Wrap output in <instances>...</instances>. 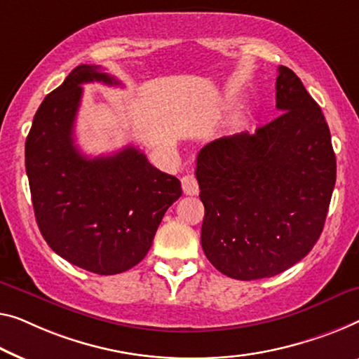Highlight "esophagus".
Returning <instances> with one entry per match:
<instances>
[{
    "instance_id": "obj_1",
    "label": "esophagus",
    "mask_w": 359,
    "mask_h": 359,
    "mask_svg": "<svg viewBox=\"0 0 359 359\" xmlns=\"http://www.w3.org/2000/svg\"><path fill=\"white\" fill-rule=\"evenodd\" d=\"M182 190H184L185 195L189 196H194L198 194V182L195 179V175L191 174H187L182 177Z\"/></svg>"
}]
</instances>
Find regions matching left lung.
<instances>
[{
	"mask_svg": "<svg viewBox=\"0 0 359 359\" xmlns=\"http://www.w3.org/2000/svg\"><path fill=\"white\" fill-rule=\"evenodd\" d=\"M279 117L208 143L196 158L201 247L237 280L287 271L316 245L337 177L330 130L297 74L279 67Z\"/></svg>",
	"mask_w": 359,
	"mask_h": 359,
	"instance_id": "8db88e82",
	"label": "left lung"
}]
</instances>
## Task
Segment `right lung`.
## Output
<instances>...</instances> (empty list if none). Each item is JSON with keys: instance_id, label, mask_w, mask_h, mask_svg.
<instances>
[{"instance_id": "obj_1", "label": "right lung", "mask_w": 359, "mask_h": 359, "mask_svg": "<svg viewBox=\"0 0 359 359\" xmlns=\"http://www.w3.org/2000/svg\"><path fill=\"white\" fill-rule=\"evenodd\" d=\"M119 85L80 64L43 100L25 140V170L39 229L50 248L100 276L121 274L151 248L164 212L182 195L174 175L133 147L88 158L74 142L83 83Z\"/></svg>"}]
</instances>
